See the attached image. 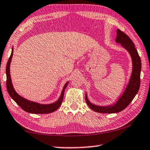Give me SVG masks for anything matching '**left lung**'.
Instances as JSON below:
<instances>
[{"instance_id":"left-lung-1","label":"left lung","mask_w":150,"mask_h":150,"mask_svg":"<svg viewBox=\"0 0 150 150\" xmlns=\"http://www.w3.org/2000/svg\"><path fill=\"white\" fill-rule=\"evenodd\" d=\"M117 36L116 42L120 43L128 51L132 58L133 71L132 76L125 92L122 95L117 103L113 106H98L94 105L88 101L85 96V100L89 108L93 110L100 113H116L119 112L125 109L130 103L132 101L138 93L139 87H140V73L142 68V63L140 57L139 56L138 51L136 49L135 45L132 40L120 30L117 29Z\"/></svg>"}]
</instances>
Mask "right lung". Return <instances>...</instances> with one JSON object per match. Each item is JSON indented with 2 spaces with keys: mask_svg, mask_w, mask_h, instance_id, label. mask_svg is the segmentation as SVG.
Returning <instances> with one entry per match:
<instances>
[{
  "mask_svg": "<svg viewBox=\"0 0 150 150\" xmlns=\"http://www.w3.org/2000/svg\"><path fill=\"white\" fill-rule=\"evenodd\" d=\"M12 55H13V48H12L11 55L8 60V62H7L6 67V88L7 91H8L9 95L11 96V98L20 106V107L23 109L24 111H26L27 112L29 113L48 114L53 112L56 110L60 106L61 104L62 103L63 96H64V90L66 87H67V85L69 82H67L65 85L60 98H59V100L55 103L50 104V105H40V104L32 102V101L25 99V98H22V96L18 95L17 93H16V91H14L13 87H12L11 75H10V64H11V62Z\"/></svg>",
  "mask_w": 150,
  "mask_h": 150,
  "instance_id": "right-lung-1",
  "label": "right lung"
}]
</instances>
